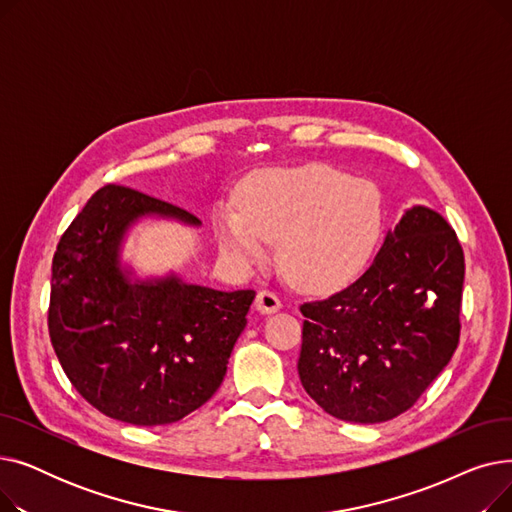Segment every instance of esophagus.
I'll return each mask as SVG.
<instances>
[{
    "instance_id": "esophagus-1",
    "label": "esophagus",
    "mask_w": 512,
    "mask_h": 512,
    "mask_svg": "<svg viewBox=\"0 0 512 512\" xmlns=\"http://www.w3.org/2000/svg\"><path fill=\"white\" fill-rule=\"evenodd\" d=\"M255 309L261 311V313H265V315H270V313H276V311L282 309V301L276 297L274 292L261 290V292L257 294V299H255Z\"/></svg>"
}]
</instances>
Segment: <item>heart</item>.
Wrapping results in <instances>:
<instances>
[{"label": "heart", "instance_id": "obj_1", "mask_svg": "<svg viewBox=\"0 0 512 512\" xmlns=\"http://www.w3.org/2000/svg\"><path fill=\"white\" fill-rule=\"evenodd\" d=\"M238 209L220 205L222 249L251 263L265 238H278L282 274L309 290H330L357 276L378 245L384 222L380 191L330 166L265 170L240 186Z\"/></svg>", "mask_w": 512, "mask_h": 512}]
</instances>
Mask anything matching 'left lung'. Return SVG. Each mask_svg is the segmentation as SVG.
<instances>
[{"mask_svg": "<svg viewBox=\"0 0 512 512\" xmlns=\"http://www.w3.org/2000/svg\"><path fill=\"white\" fill-rule=\"evenodd\" d=\"M465 257L442 215L405 209L351 286L301 305L299 378L336 419L382 423L411 409L461 334Z\"/></svg>", "mask_w": 512, "mask_h": 512, "instance_id": "obj_1", "label": "left lung"}]
</instances>
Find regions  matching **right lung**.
I'll use <instances>...</instances> for the list:
<instances>
[{
  "instance_id": "1",
  "label": "right lung",
  "mask_w": 512,
  "mask_h": 512,
  "mask_svg": "<svg viewBox=\"0 0 512 512\" xmlns=\"http://www.w3.org/2000/svg\"><path fill=\"white\" fill-rule=\"evenodd\" d=\"M145 218L201 226L193 213L132 188H99L53 255L49 338L68 380L97 411L166 425L220 388L255 290L222 292L174 272L137 278L122 263V245Z\"/></svg>"
}]
</instances>
